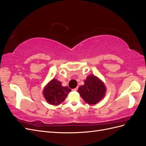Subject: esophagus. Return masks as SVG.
Masks as SVG:
<instances>
[{
    "label": "esophagus",
    "mask_w": 146,
    "mask_h": 146,
    "mask_svg": "<svg viewBox=\"0 0 146 146\" xmlns=\"http://www.w3.org/2000/svg\"><path fill=\"white\" fill-rule=\"evenodd\" d=\"M77 90H78V88H74V89H73L72 91H77Z\"/></svg>",
    "instance_id": "34e87169"
}]
</instances>
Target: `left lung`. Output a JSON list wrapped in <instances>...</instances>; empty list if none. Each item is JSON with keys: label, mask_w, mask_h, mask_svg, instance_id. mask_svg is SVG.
<instances>
[{"label": "left lung", "mask_w": 146, "mask_h": 146, "mask_svg": "<svg viewBox=\"0 0 146 146\" xmlns=\"http://www.w3.org/2000/svg\"><path fill=\"white\" fill-rule=\"evenodd\" d=\"M85 85L78 88V92L85 102L94 105L102 99L105 93V86L102 82L93 75L88 76Z\"/></svg>", "instance_id": "8db88e82"}]
</instances>
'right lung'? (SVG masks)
<instances>
[{
    "mask_svg": "<svg viewBox=\"0 0 146 146\" xmlns=\"http://www.w3.org/2000/svg\"><path fill=\"white\" fill-rule=\"evenodd\" d=\"M70 91L68 86H62L60 82L54 78L44 88L43 93L47 102L56 105L63 102Z\"/></svg>",
    "mask_w": 146,
    "mask_h": 146,
    "instance_id": "obj_1",
    "label": "right lung"
}]
</instances>
